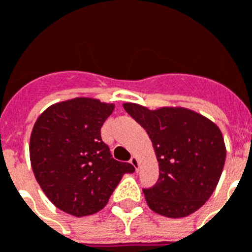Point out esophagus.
Here are the masks:
<instances>
[{
	"label": "esophagus",
	"mask_w": 252,
	"mask_h": 252,
	"mask_svg": "<svg viewBox=\"0 0 252 252\" xmlns=\"http://www.w3.org/2000/svg\"><path fill=\"white\" fill-rule=\"evenodd\" d=\"M129 162H131L132 166H133V167H135V169H136V171H137V170H139V159H137L136 157H132Z\"/></svg>",
	"instance_id": "34e87169"
}]
</instances>
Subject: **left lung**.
I'll return each mask as SVG.
<instances>
[{
	"label": "left lung",
	"mask_w": 252,
	"mask_h": 252,
	"mask_svg": "<svg viewBox=\"0 0 252 252\" xmlns=\"http://www.w3.org/2000/svg\"><path fill=\"white\" fill-rule=\"evenodd\" d=\"M147 131L159 162L158 182L143 189L148 206L166 217H185L205 204L220 180L225 144L219 126L185 108L150 110L124 104Z\"/></svg>",
	"instance_id": "1"
}]
</instances>
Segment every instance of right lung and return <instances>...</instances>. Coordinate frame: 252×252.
<instances>
[{
	"label": "right lung",
	"instance_id": "right-lung-1",
	"mask_svg": "<svg viewBox=\"0 0 252 252\" xmlns=\"http://www.w3.org/2000/svg\"><path fill=\"white\" fill-rule=\"evenodd\" d=\"M115 109L93 98H74L44 110L33 126L30 155L36 181L54 205L72 216L101 211L131 163L112 158L101 126Z\"/></svg>",
	"mask_w": 252,
	"mask_h": 252
}]
</instances>
